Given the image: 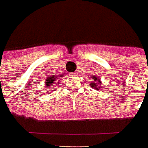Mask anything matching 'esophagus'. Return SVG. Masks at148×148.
Here are the masks:
<instances>
[{
	"label": "esophagus",
	"mask_w": 148,
	"mask_h": 148,
	"mask_svg": "<svg viewBox=\"0 0 148 148\" xmlns=\"http://www.w3.org/2000/svg\"><path fill=\"white\" fill-rule=\"evenodd\" d=\"M72 74H74V73H72Z\"/></svg>",
	"instance_id": "obj_1"
}]
</instances>
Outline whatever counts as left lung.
I'll list each match as a JSON object with an SVG mask.
<instances>
[{"label":"left lung","mask_w":148,"mask_h":148,"mask_svg":"<svg viewBox=\"0 0 148 148\" xmlns=\"http://www.w3.org/2000/svg\"><path fill=\"white\" fill-rule=\"evenodd\" d=\"M91 79H92V82H90V87L95 89V90H101V88L104 87L99 76H93V77H91Z\"/></svg>","instance_id":"obj_1"}]
</instances>
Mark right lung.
Returning <instances> with one entry per match:
<instances>
[{
	"label": "right lung",
	"mask_w": 148,
	"mask_h": 148,
	"mask_svg": "<svg viewBox=\"0 0 148 148\" xmlns=\"http://www.w3.org/2000/svg\"><path fill=\"white\" fill-rule=\"evenodd\" d=\"M59 76L60 77H57V76H55V75H51V76H49V77H46V79H45V83H44V88L49 87V86H52L56 85V84H59L60 81L62 80V79H60V77H62V75H59ZM50 91H52V90H50ZM42 92H43V91H42Z\"/></svg>",
	"instance_id": "right-lung-1"
}]
</instances>
